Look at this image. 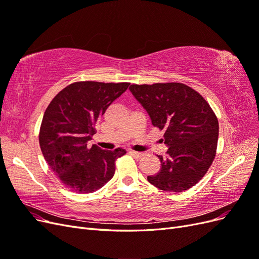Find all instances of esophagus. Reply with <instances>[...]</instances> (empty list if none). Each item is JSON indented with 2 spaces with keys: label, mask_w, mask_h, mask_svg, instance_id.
<instances>
[{
  "label": "esophagus",
  "mask_w": 259,
  "mask_h": 259,
  "mask_svg": "<svg viewBox=\"0 0 259 259\" xmlns=\"http://www.w3.org/2000/svg\"><path fill=\"white\" fill-rule=\"evenodd\" d=\"M130 153L134 156V158L136 159H140L143 156V153L142 152H136V151H130Z\"/></svg>",
  "instance_id": "1"
}]
</instances>
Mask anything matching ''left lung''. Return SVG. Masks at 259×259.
Wrapping results in <instances>:
<instances>
[{"mask_svg": "<svg viewBox=\"0 0 259 259\" xmlns=\"http://www.w3.org/2000/svg\"><path fill=\"white\" fill-rule=\"evenodd\" d=\"M152 125L164 131L167 155L148 182L163 191L182 192L198 184L216 154L218 120L206 100L182 83L130 86Z\"/></svg>", "mask_w": 259, "mask_h": 259, "instance_id": "left-lung-1", "label": "left lung"}]
</instances>
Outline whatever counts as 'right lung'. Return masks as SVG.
<instances>
[{"label": "right lung", "instance_id": "1", "mask_svg": "<svg viewBox=\"0 0 259 259\" xmlns=\"http://www.w3.org/2000/svg\"><path fill=\"white\" fill-rule=\"evenodd\" d=\"M130 83L75 82L59 92L43 115L40 147L45 161L68 189L91 193L104 187L115 171V160L126 151H106L89 142L107 108Z\"/></svg>", "mask_w": 259, "mask_h": 259}]
</instances>
